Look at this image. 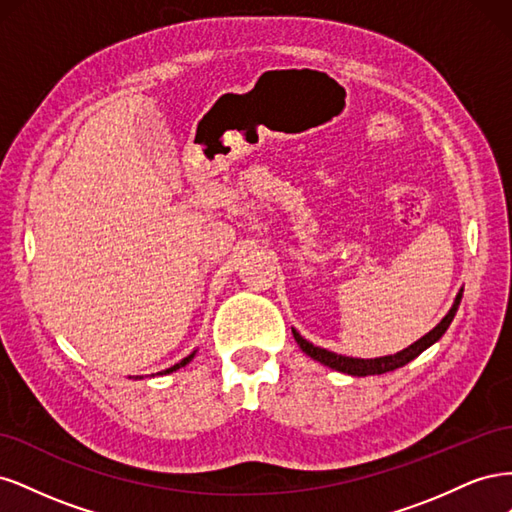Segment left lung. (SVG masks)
I'll return each instance as SVG.
<instances>
[{
  "label": "left lung",
  "mask_w": 512,
  "mask_h": 512,
  "mask_svg": "<svg viewBox=\"0 0 512 512\" xmlns=\"http://www.w3.org/2000/svg\"><path fill=\"white\" fill-rule=\"evenodd\" d=\"M461 297H463V288L457 292V297L451 305V309H448V314L433 327L429 333H425L421 339H416L414 344H410L408 348L399 350L395 354H386V356H376V359H354V356H344V354H337V352H331L327 348H320V346H314L312 342H307L305 337H301V333L297 329H292V335L294 339H297L299 348L307 354L312 356L314 361L327 365L335 371H342V374H348V376H378V374H386V371H393V369H399L408 365L410 361H414L418 354L425 352L429 346H433L438 342V339L446 333V329L451 327V322L457 314L459 309V303H461Z\"/></svg>",
  "instance_id": "1"
}]
</instances>
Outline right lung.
I'll use <instances>...</instances> for the list:
<instances>
[{"instance_id":"add662e5","label":"right lung","mask_w":512,"mask_h":512,"mask_svg":"<svg viewBox=\"0 0 512 512\" xmlns=\"http://www.w3.org/2000/svg\"><path fill=\"white\" fill-rule=\"evenodd\" d=\"M194 354H196V350H194L192 354H188V356H185V359H181L179 363H175L173 367H168V369H164V371H158V374H160V376H166V374H173V371H177V369H181V367H185V365H188V363H190V361L194 359ZM151 376H153V374H151ZM138 378H143V376H136V380H138Z\"/></svg>"}]
</instances>
